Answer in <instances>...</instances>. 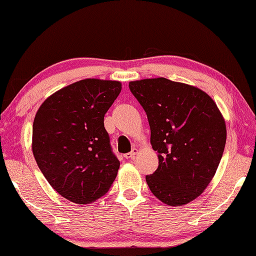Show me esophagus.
I'll return each instance as SVG.
<instances>
[{"instance_id": "esophagus-1", "label": "esophagus", "mask_w": 256, "mask_h": 256, "mask_svg": "<svg viewBox=\"0 0 256 256\" xmlns=\"http://www.w3.org/2000/svg\"><path fill=\"white\" fill-rule=\"evenodd\" d=\"M138 152V148H134L131 152H128L126 154H124V157L126 159H133L134 157H136V154Z\"/></svg>"}]
</instances>
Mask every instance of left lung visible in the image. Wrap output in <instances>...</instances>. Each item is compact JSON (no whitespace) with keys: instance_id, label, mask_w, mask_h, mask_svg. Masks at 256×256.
Returning <instances> with one entry per match:
<instances>
[{"instance_id":"left-lung-1","label":"left lung","mask_w":256,"mask_h":256,"mask_svg":"<svg viewBox=\"0 0 256 256\" xmlns=\"http://www.w3.org/2000/svg\"><path fill=\"white\" fill-rule=\"evenodd\" d=\"M128 86L148 116L159 159L146 184L164 204H188L204 192L222 160L227 138L222 112L206 92L183 82L154 78Z\"/></svg>"}]
</instances>
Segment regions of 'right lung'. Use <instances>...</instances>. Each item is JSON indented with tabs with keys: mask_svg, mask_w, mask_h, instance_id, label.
Here are the masks:
<instances>
[{
	"mask_svg": "<svg viewBox=\"0 0 256 256\" xmlns=\"http://www.w3.org/2000/svg\"><path fill=\"white\" fill-rule=\"evenodd\" d=\"M120 90L115 80L76 81L46 98L34 116V157L52 188L73 203L100 198L118 175L104 116Z\"/></svg>",
	"mask_w": 256,
	"mask_h": 256,
	"instance_id": "1",
	"label": "right lung"
}]
</instances>
